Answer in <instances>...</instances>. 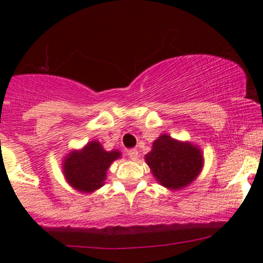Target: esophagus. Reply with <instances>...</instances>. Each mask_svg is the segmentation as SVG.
Instances as JSON below:
<instances>
[{
    "label": "esophagus",
    "instance_id": "obj_1",
    "mask_svg": "<svg viewBox=\"0 0 263 263\" xmlns=\"http://www.w3.org/2000/svg\"><path fill=\"white\" fill-rule=\"evenodd\" d=\"M127 156L131 161H136V159L138 158V151L137 149H129Z\"/></svg>",
    "mask_w": 263,
    "mask_h": 263
}]
</instances>
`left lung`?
Masks as SVG:
<instances>
[{
	"mask_svg": "<svg viewBox=\"0 0 263 263\" xmlns=\"http://www.w3.org/2000/svg\"><path fill=\"white\" fill-rule=\"evenodd\" d=\"M157 183L171 190L188 186L197 179L204 165V156L197 144L178 141L162 134L144 156Z\"/></svg>",
	"mask_w": 263,
	"mask_h": 263,
	"instance_id": "8db88e82",
	"label": "left lung"
}]
</instances>
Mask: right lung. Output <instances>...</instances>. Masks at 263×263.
Listing matches in <instances>:
<instances>
[{"label":"right lung","instance_id":"add662e5","mask_svg":"<svg viewBox=\"0 0 263 263\" xmlns=\"http://www.w3.org/2000/svg\"><path fill=\"white\" fill-rule=\"evenodd\" d=\"M121 157L117 149H104L99 141H90L80 149H71L62 163L63 174L70 186L80 193H93L106 180L111 163Z\"/></svg>","mask_w":263,"mask_h":263}]
</instances>
